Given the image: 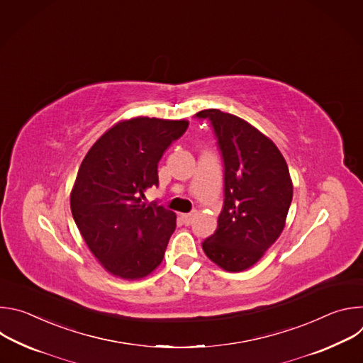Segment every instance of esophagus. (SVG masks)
<instances>
[{
	"label": "esophagus",
	"instance_id": "1",
	"mask_svg": "<svg viewBox=\"0 0 363 363\" xmlns=\"http://www.w3.org/2000/svg\"><path fill=\"white\" fill-rule=\"evenodd\" d=\"M181 218H182V221H184L185 225H191L192 221H194V218H195V214H182Z\"/></svg>",
	"mask_w": 363,
	"mask_h": 363
}]
</instances>
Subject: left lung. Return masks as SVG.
<instances>
[{"label": "left lung", "instance_id": "left-lung-1", "mask_svg": "<svg viewBox=\"0 0 363 363\" xmlns=\"http://www.w3.org/2000/svg\"><path fill=\"white\" fill-rule=\"evenodd\" d=\"M214 129L224 161V205L203 252L227 272L254 266L280 237L293 184L279 147L248 122L218 109L195 115Z\"/></svg>", "mask_w": 363, "mask_h": 363}]
</instances>
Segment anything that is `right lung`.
<instances>
[{"label":"right lung","instance_id":"obj_1","mask_svg":"<svg viewBox=\"0 0 363 363\" xmlns=\"http://www.w3.org/2000/svg\"><path fill=\"white\" fill-rule=\"evenodd\" d=\"M188 121L133 118L103 133L84 157L70 195L74 223L111 274L138 280L161 263L177 216L142 202L158 181V162Z\"/></svg>","mask_w":363,"mask_h":363}]
</instances>
